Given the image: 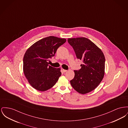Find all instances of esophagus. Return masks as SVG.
<instances>
[{
    "label": "esophagus",
    "mask_w": 128,
    "mask_h": 128,
    "mask_svg": "<svg viewBox=\"0 0 128 128\" xmlns=\"http://www.w3.org/2000/svg\"><path fill=\"white\" fill-rule=\"evenodd\" d=\"M62 71H63V72H67V70H64V69H63V70H62Z\"/></svg>",
    "instance_id": "esophagus-1"
}]
</instances>
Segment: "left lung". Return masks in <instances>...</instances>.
<instances>
[{"mask_svg": "<svg viewBox=\"0 0 128 128\" xmlns=\"http://www.w3.org/2000/svg\"><path fill=\"white\" fill-rule=\"evenodd\" d=\"M68 44L75 52L78 59L83 61L81 68L74 70V78L70 81L72 88L84 94L94 90L104 75L105 57L102 51L88 38H69Z\"/></svg>", "mask_w": 128, "mask_h": 128, "instance_id": "obj_1", "label": "left lung"}]
</instances>
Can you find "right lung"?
<instances>
[{
    "label": "right lung",
    "mask_w": 128,
    "mask_h": 128,
    "mask_svg": "<svg viewBox=\"0 0 128 128\" xmlns=\"http://www.w3.org/2000/svg\"><path fill=\"white\" fill-rule=\"evenodd\" d=\"M66 42L65 38L49 36L38 40L26 50L23 58V71L33 88L44 91L57 82L61 75L60 68L48 65V61Z\"/></svg>",
    "instance_id": "right-lung-1"
}]
</instances>
